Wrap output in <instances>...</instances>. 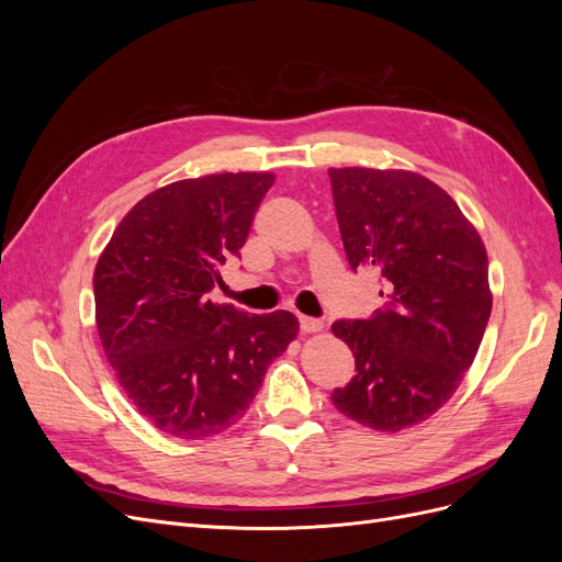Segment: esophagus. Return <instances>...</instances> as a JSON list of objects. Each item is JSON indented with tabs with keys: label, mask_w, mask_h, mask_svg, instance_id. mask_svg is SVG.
<instances>
[{
	"label": "esophagus",
	"mask_w": 562,
	"mask_h": 562,
	"mask_svg": "<svg viewBox=\"0 0 562 562\" xmlns=\"http://www.w3.org/2000/svg\"><path fill=\"white\" fill-rule=\"evenodd\" d=\"M300 328H302V333H321L323 321L312 318V316H300Z\"/></svg>",
	"instance_id": "esophagus-1"
}]
</instances>
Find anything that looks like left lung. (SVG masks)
Here are the masks:
<instances>
[{"label":"left lung","mask_w":562,"mask_h":562,"mask_svg":"<svg viewBox=\"0 0 562 562\" xmlns=\"http://www.w3.org/2000/svg\"><path fill=\"white\" fill-rule=\"evenodd\" d=\"M351 269L375 267L389 302L372 318L337 321L356 375L333 405L375 431L429 419L479 353L492 312L479 229L434 180L403 168H328Z\"/></svg>","instance_id":"8db88e82"}]
</instances>
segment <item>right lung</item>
Here are the masks:
<instances>
[{
    "mask_svg": "<svg viewBox=\"0 0 562 562\" xmlns=\"http://www.w3.org/2000/svg\"><path fill=\"white\" fill-rule=\"evenodd\" d=\"M274 173H213L143 196L93 271L95 326L114 375L147 422L176 438L229 429L267 366L300 330L291 312L246 314L209 300L239 255Z\"/></svg>",
    "mask_w": 562,
    "mask_h": 562,
    "instance_id": "right-lung-1",
    "label": "right lung"
}]
</instances>
